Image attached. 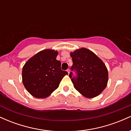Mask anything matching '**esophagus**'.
Wrapping results in <instances>:
<instances>
[{"label": "esophagus", "instance_id": "esophagus-1", "mask_svg": "<svg viewBox=\"0 0 131 131\" xmlns=\"http://www.w3.org/2000/svg\"><path fill=\"white\" fill-rule=\"evenodd\" d=\"M67 72H68V74H70V69H68V70H67Z\"/></svg>", "mask_w": 131, "mask_h": 131}]
</instances>
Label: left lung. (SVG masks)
<instances>
[{"label":"left lung","mask_w":131,"mask_h":131,"mask_svg":"<svg viewBox=\"0 0 131 131\" xmlns=\"http://www.w3.org/2000/svg\"><path fill=\"white\" fill-rule=\"evenodd\" d=\"M72 71L69 74L74 88L87 98L97 97L106 87L108 73L104 63L94 52L81 48L70 53ZM73 71L77 76H73Z\"/></svg>","instance_id":"1"}]
</instances>
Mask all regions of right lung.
<instances>
[{"mask_svg": "<svg viewBox=\"0 0 131 131\" xmlns=\"http://www.w3.org/2000/svg\"><path fill=\"white\" fill-rule=\"evenodd\" d=\"M58 52L46 49L38 52L25 63L22 70L23 83L32 96L47 97L59 86L68 74L61 70V62L56 59Z\"/></svg>", "mask_w": 131, "mask_h": 131, "instance_id": "obj_1", "label": "right lung"}]
</instances>
